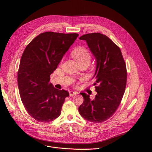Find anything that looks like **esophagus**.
Masks as SVG:
<instances>
[{
  "label": "esophagus",
  "instance_id": "esophagus-1",
  "mask_svg": "<svg viewBox=\"0 0 152 152\" xmlns=\"http://www.w3.org/2000/svg\"><path fill=\"white\" fill-rule=\"evenodd\" d=\"M69 96H71V97H72V96H74V95H76V92H75V91H69Z\"/></svg>",
  "mask_w": 152,
  "mask_h": 152
}]
</instances>
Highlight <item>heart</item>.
Segmentation results:
<instances>
[{"label": "heart", "mask_w": 152, "mask_h": 152, "mask_svg": "<svg viewBox=\"0 0 152 152\" xmlns=\"http://www.w3.org/2000/svg\"><path fill=\"white\" fill-rule=\"evenodd\" d=\"M73 57L79 64L82 63H89L91 60V55L86 48L79 47L74 49L71 53Z\"/></svg>", "instance_id": "1"}]
</instances>
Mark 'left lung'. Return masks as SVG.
Segmentation results:
<instances>
[{
	"mask_svg": "<svg viewBox=\"0 0 152 152\" xmlns=\"http://www.w3.org/2000/svg\"><path fill=\"white\" fill-rule=\"evenodd\" d=\"M97 61L95 91L93 100L81 93L84 98L79 112L86 120L95 123L105 121L112 116L121 102L127 81V69L121 51L106 35L99 33L83 35Z\"/></svg>",
	"mask_w": 152,
	"mask_h": 152,
	"instance_id": "left-lung-1",
	"label": "left lung"
}]
</instances>
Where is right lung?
<instances>
[{
	"mask_svg": "<svg viewBox=\"0 0 152 152\" xmlns=\"http://www.w3.org/2000/svg\"><path fill=\"white\" fill-rule=\"evenodd\" d=\"M76 33L45 32L24 50L18 71L20 98L28 113L39 122H50L61 114L69 92L55 88L50 76L77 37Z\"/></svg>",
	"mask_w": 152,
	"mask_h": 152,
	"instance_id": "right-lung-1",
	"label": "right lung"
}]
</instances>
